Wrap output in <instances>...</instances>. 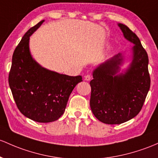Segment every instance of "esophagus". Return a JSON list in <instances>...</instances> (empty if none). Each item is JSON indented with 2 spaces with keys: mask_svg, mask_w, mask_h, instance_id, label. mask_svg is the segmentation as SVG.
Returning a JSON list of instances; mask_svg holds the SVG:
<instances>
[{
  "mask_svg": "<svg viewBox=\"0 0 158 158\" xmlns=\"http://www.w3.org/2000/svg\"><path fill=\"white\" fill-rule=\"evenodd\" d=\"M91 79V76L90 75V74H88V75L85 76V79L86 81H89Z\"/></svg>",
  "mask_w": 158,
  "mask_h": 158,
  "instance_id": "obj_1",
  "label": "esophagus"
}]
</instances>
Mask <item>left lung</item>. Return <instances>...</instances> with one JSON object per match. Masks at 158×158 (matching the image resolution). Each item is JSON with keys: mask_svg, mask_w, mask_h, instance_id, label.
<instances>
[{"mask_svg": "<svg viewBox=\"0 0 158 158\" xmlns=\"http://www.w3.org/2000/svg\"><path fill=\"white\" fill-rule=\"evenodd\" d=\"M124 37L134 44L132 62L125 74L116 75L123 60L121 54L102 64L93 72L90 106L95 117L108 124H119L139 114L150 88L148 57L139 37L119 23Z\"/></svg>", "mask_w": 158, "mask_h": 158, "instance_id": "left-lung-1", "label": "left lung"}]
</instances>
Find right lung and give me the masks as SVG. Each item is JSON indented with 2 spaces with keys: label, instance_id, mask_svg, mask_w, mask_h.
<instances>
[{
  "label": "right lung",
  "instance_id": "obj_1",
  "mask_svg": "<svg viewBox=\"0 0 158 158\" xmlns=\"http://www.w3.org/2000/svg\"><path fill=\"white\" fill-rule=\"evenodd\" d=\"M43 22L31 27L15 48L8 80L20 112L33 121L48 123L63 115L71 92L82 77L48 70L33 59L29 37Z\"/></svg>",
  "mask_w": 158,
  "mask_h": 158
}]
</instances>
